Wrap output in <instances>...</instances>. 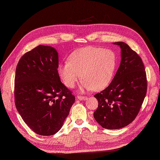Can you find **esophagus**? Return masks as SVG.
<instances>
[{"label":"esophagus","instance_id":"obj_1","mask_svg":"<svg viewBox=\"0 0 160 160\" xmlns=\"http://www.w3.org/2000/svg\"><path fill=\"white\" fill-rule=\"evenodd\" d=\"M76 98L79 100H86L87 99V97L83 96H78Z\"/></svg>","mask_w":160,"mask_h":160}]
</instances>
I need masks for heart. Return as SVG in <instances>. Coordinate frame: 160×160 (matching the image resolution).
Returning a JSON list of instances; mask_svg holds the SVG:
<instances>
[{
  "label": "heart",
  "mask_w": 160,
  "mask_h": 160,
  "mask_svg": "<svg viewBox=\"0 0 160 160\" xmlns=\"http://www.w3.org/2000/svg\"><path fill=\"white\" fill-rule=\"evenodd\" d=\"M117 64L113 51L89 46L71 53L68 62L60 64L58 71L67 87L73 88L80 78L81 89L98 91L109 85Z\"/></svg>",
  "instance_id": "b5f03b06"
}]
</instances>
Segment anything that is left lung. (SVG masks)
<instances>
[{
    "instance_id": "1",
    "label": "left lung",
    "mask_w": 160,
    "mask_h": 160,
    "mask_svg": "<svg viewBox=\"0 0 160 160\" xmlns=\"http://www.w3.org/2000/svg\"><path fill=\"white\" fill-rule=\"evenodd\" d=\"M113 44L121 49L120 65L109 85L94 96L98 107L93 117L107 129H119L131 123L140 110L147 89L141 58L125 42Z\"/></svg>"
}]
</instances>
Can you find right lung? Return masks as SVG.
I'll return each instance as SVG.
<instances>
[{"label":"right lung","instance_id":"obj_1","mask_svg":"<svg viewBox=\"0 0 160 160\" xmlns=\"http://www.w3.org/2000/svg\"><path fill=\"white\" fill-rule=\"evenodd\" d=\"M58 68L56 49L45 45L24 54L16 67V107L26 124L40 135H52L62 128L76 99L61 82Z\"/></svg>","mask_w":160,"mask_h":160}]
</instances>
